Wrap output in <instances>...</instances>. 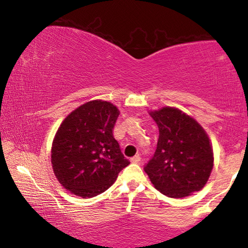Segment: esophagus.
<instances>
[{"label": "esophagus", "mask_w": 248, "mask_h": 248, "mask_svg": "<svg viewBox=\"0 0 248 248\" xmlns=\"http://www.w3.org/2000/svg\"><path fill=\"white\" fill-rule=\"evenodd\" d=\"M130 161H131V163H134V164H137V163H139V162L141 161V157H140V155L138 154V155H136V156L131 157V158H130Z\"/></svg>", "instance_id": "obj_1"}]
</instances>
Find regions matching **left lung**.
Masks as SVG:
<instances>
[{
	"label": "left lung",
	"mask_w": 248,
	"mask_h": 248,
	"mask_svg": "<svg viewBox=\"0 0 248 248\" xmlns=\"http://www.w3.org/2000/svg\"><path fill=\"white\" fill-rule=\"evenodd\" d=\"M159 131L156 151L144 170L158 191L184 198L204 187L213 169V151L204 129L175 107L150 111Z\"/></svg>",
	"instance_id": "8db88e82"
}]
</instances>
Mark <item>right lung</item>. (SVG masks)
<instances>
[{
  "label": "right lung",
  "instance_id": "add662e5",
  "mask_svg": "<svg viewBox=\"0 0 248 248\" xmlns=\"http://www.w3.org/2000/svg\"><path fill=\"white\" fill-rule=\"evenodd\" d=\"M115 105L102 99L81 105L66 116L53 138V173L71 194L93 198L107 190L130 164L112 129L119 116Z\"/></svg>",
  "mask_w": 248,
  "mask_h": 248
}]
</instances>
